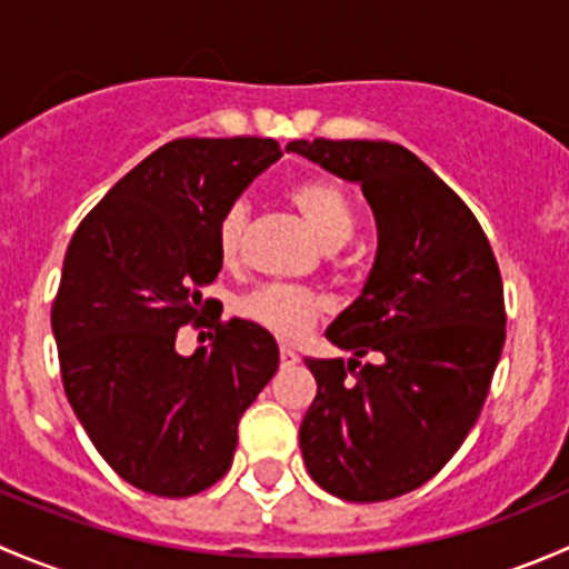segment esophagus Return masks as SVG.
I'll list each match as a JSON object with an SVG mask.
<instances>
[{"instance_id":"obj_1","label":"esophagus","mask_w":569,"mask_h":569,"mask_svg":"<svg viewBox=\"0 0 569 569\" xmlns=\"http://www.w3.org/2000/svg\"><path fill=\"white\" fill-rule=\"evenodd\" d=\"M297 360H300V358H297L295 349L286 347V343H283V347H280V363H283V366H295Z\"/></svg>"}]
</instances>
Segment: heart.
<instances>
[{
	"mask_svg": "<svg viewBox=\"0 0 569 569\" xmlns=\"http://www.w3.org/2000/svg\"><path fill=\"white\" fill-rule=\"evenodd\" d=\"M289 200L311 226L325 250H338L352 239L355 209L347 192L327 178H306L289 189ZM244 228H248V206L231 203L217 222V250L222 263H237L242 252ZM325 311V300L311 289L286 283L258 286L256 291L239 300V313L256 321L283 341H297L317 325Z\"/></svg>",
	"mask_w": 569,
	"mask_h": 569,
	"instance_id": "heart-1",
	"label": "heart"
}]
</instances>
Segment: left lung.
Returning a JSON list of instances; mask_svg holds the SVG:
<instances>
[{"label":"left lung","instance_id":"obj_1","mask_svg":"<svg viewBox=\"0 0 569 569\" xmlns=\"http://www.w3.org/2000/svg\"><path fill=\"white\" fill-rule=\"evenodd\" d=\"M286 151L360 183L377 222L363 291L325 332L352 358L306 360L317 399L300 423L302 460L343 501H388L432 479L485 407L507 338L501 272L473 211L405 146L295 140Z\"/></svg>","mask_w":569,"mask_h":569}]
</instances>
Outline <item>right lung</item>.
I'll return each mask as SVG.
<instances>
[{
    "instance_id": "add662e5",
    "label": "right lung",
    "mask_w": 569,
    "mask_h": 569,
    "mask_svg": "<svg viewBox=\"0 0 569 569\" xmlns=\"http://www.w3.org/2000/svg\"><path fill=\"white\" fill-rule=\"evenodd\" d=\"M283 157L261 137H187L142 159L73 233L51 332L66 396L109 468L151 496L183 498L228 473L239 418L278 371L256 321L217 325L183 358L178 327L203 325L200 289L222 269L217 222Z\"/></svg>"
}]
</instances>
